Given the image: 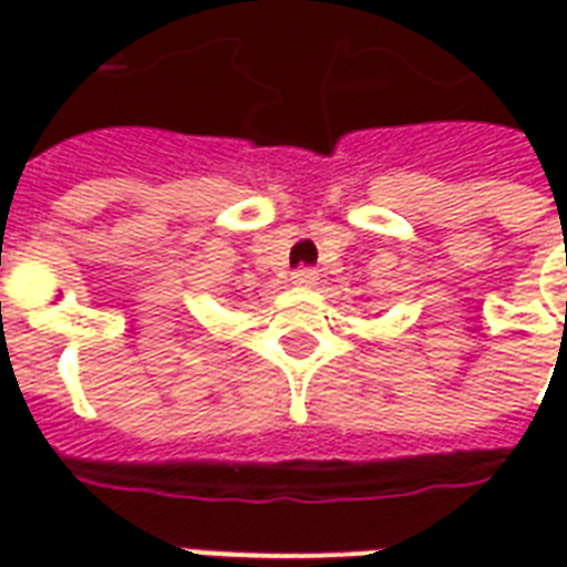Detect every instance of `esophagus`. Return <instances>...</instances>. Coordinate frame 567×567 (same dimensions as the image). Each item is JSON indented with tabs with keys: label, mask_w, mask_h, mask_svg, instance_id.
<instances>
[{
	"label": "esophagus",
	"mask_w": 567,
	"mask_h": 567,
	"mask_svg": "<svg viewBox=\"0 0 567 567\" xmlns=\"http://www.w3.org/2000/svg\"><path fill=\"white\" fill-rule=\"evenodd\" d=\"M291 282H295L297 288H312V285L319 282V272L312 270V267H300V270H295V276H291Z\"/></svg>",
	"instance_id": "34e87169"
}]
</instances>
